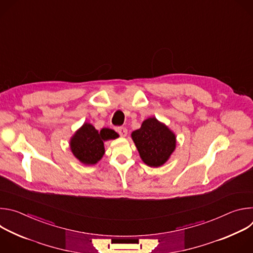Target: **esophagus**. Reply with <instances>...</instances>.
I'll return each mask as SVG.
<instances>
[{
  "instance_id": "obj_1",
  "label": "esophagus",
  "mask_w": 253,
  "mask_h": 253,
  "mask_svg": "<svg viewBox=\"0 0 253 253\" xmlns=\"http://www.w3.org/2000/svg\"><path fill=\"white\" fill-rule=\"evenodd\" d=\"M117 131H118V133L120 134L121 137H126V136H127L128 130H127L125 127H118Z\"/></svg>"
}]
</instances>
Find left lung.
Instances as JSON below:
<instances>
[{"mask_svg": "<svg viewBox=\"0 0 253 253\" xmlns=\"http://www.w3.org/2000/svg\"><path fill=\"white\" fill-rule=\"evenodd\" d=\"M142 161L149 167L165 164L176 148V135L167 125L150 117L131 133Z\"/></svg>", "mask_w": 253, "mask_h": 253, "instance_id": "8db88e82", "label": "left lung"}]
</instances>
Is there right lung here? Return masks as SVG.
Wrapping results in <instances>:
<instances>
[{"instance_id":"obj_1","label":"right lung","mask_w":253,"mask_h":253,"mask_svg":"<svg viewBox=\"0 0 253 253\" xmlns=\"http://www.w3.org/2000/svg\"><path fill=\"white\" fill-rule=\"evenodd\" d=\"M119 134L112 129L102 128L100 131L85 122L70 139V149L84 165L97 164L105 154L104 142L114 140Z\"/></svg>"}]
</instances>
